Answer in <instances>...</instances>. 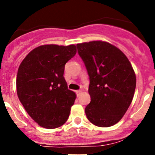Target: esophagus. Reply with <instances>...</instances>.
<instances>
[{
  "mask_svg": "<svg viewBox=\"0 0 155 155\" xmlns=\"http://www.w3.org/2000/svg\"><path fill=\"white\" fill-rule=\"evenodd\" d=\"M76 94H77V95H79V94H80L81 92H82V91H81V90H78V91H76Z\"/></svg>",
  "mask_w": 155,
  "mask_h": 155,
  "instance_id": "1",
  "label": "esophagus"
}]
</instances>
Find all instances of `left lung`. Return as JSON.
Masks as SVG:
<instances>
[{"instance_id": "8db88e82", "label": "left lung", "mask_w": 155, "mask_h": 155, "mask_svg": "<svg viewBox=\"0 0 155 155\" xmlns=\"http://www.w3.org/2000/svg\"><path fill=\"white\" fill-rule=\"evenodd\" d=\"M76 46L90 79L87 119L101 127L114 125L124 116L134 97L137 79L132 65L119 48L107 42L97 40Z\"/></svg>"}]
</instances>
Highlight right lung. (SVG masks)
<instances>
[{
  "instance_id": "obj_1",
  "label": "right lung",
  "mask_w": 155,
  "mask_h": 155,
  "mask_svg": "<svg viewBox=\"0 0 155 155\" xmlns=\"http://www.w3.org/2000/svg\"><path fill=\"white\" fill-rule=\"evenodd\" d=\"M76 53L75 45H43L34 48L21 61L16 91L28 114L40 126L54 129L68 119L76 95L68 88L65 64Z\"/></svg>"
}]
</instances>
